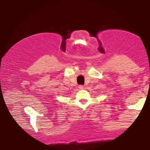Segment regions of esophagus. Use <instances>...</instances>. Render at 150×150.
Returning a JSON list of instances; mask_svg holds the SVG:
<instances>
[{
    "instance_id": "1",
    "label": "esophagus",
    "mask_w": 150,
    "mask_h": 150,
    "mask_svg": "<svg viewBox=\"0 0 150 150\" xmlns=\"http://www.w3.org/2000/svg\"><path fill=\"white\" fill-rule=\"evenodd\" d=\"M78 88L79 89H84V86L83 85H79L78 86Z\"/></svg>"
}]
</instances>
